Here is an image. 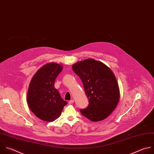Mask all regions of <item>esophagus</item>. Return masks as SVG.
<instances>
[{
	"label": "esophagus",
	"instance_id": "34e87169",
	"mask_svg": "<svg viewBox=\"0 0 154 154\" xmlns=\"http://www.w3.org/2000/svg\"><path fill=\"white\" fill-rule=\"evenodd\" d=\"M74 100L73 99H72V100H69V101L68 103L71 105V104H72V103H74Z\"/></svg>",
	"mask_w": 154,
	"mask_h": 154
}]
</instances>
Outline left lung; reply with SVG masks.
Here are the masks:
<instances>
[{
	"label": "left lung",
	"mask_w": 154,
	"mask_h": 154,
	"mask_svg": "<svg viewBox=\"0 0 154 154\" xmlns=\"http://www.w3.org/2000/svg\"><path fill=\"white\" fill-rule=\"evenodd\" d=\"M74 72L81 79L89 105L80 109L82 114L92 122L106 119L115 109L120 99L116 77L105 64L93 59L75 63Z\"/></svg>",
	"instance_id": "left-lung-1"
}]
</instances>
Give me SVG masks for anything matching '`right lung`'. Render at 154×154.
Returning <instances> with one entry per match:
<instances>
[{
  "label": "right lung",
  "instance_id": "1",
  "mask_svg": "<svg viewBox=\"0 0 154 154\" xmlns=\"http://www.w3.org/2000/svg\"><path fill=\"white\" fill-rule=\"evenodd\" d=\"M62 65L52 62L40 68L32 77L28 89L27 103L33 114L40 120L51 122L58 119L66 105L54 87Z\"/></svg>",
  "mask_w": 154,
  "mask_h": 154
}]
</instances>
